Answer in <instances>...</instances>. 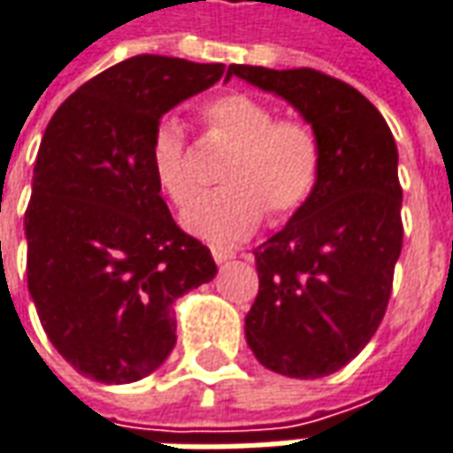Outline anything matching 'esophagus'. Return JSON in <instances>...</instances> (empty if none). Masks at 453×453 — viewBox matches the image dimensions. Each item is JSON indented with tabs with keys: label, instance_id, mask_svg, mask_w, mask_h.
Segmentation results:
<instances>
[{
	"label": "esophagus",
	"instance_id": "34e87169",
	"mask_svg": "<svg viewBox=\"0 0 453 453\" xmlns=\"http://www.w3.org/2000/svg\"><path fill=\"white\" fill-rule=\"evenodd\" d=\"M211 255H213V259H216L218 265H223V262H227L230 257H235V252L230 248H220V245H213L211 248Z\"/></svg>",
	"mask_w": 453,
	"mask_h": 453
}]
</instances>
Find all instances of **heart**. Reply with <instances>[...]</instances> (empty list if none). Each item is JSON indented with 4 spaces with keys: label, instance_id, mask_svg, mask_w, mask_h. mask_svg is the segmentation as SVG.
<instances>
[{
    "label": "heart",
    "instance_id": "1",
    "mask_svg": "<svg viewBox=\"0 0 453 453\" xmlns=\"http://www.w3.org/2000/svg\"><path fill=\"white\" fill-rule=\"evenodd\" d=\"M208 137L230 151L213 194L201 196L186 213L183 226L213 242H237L252 235L265 213L289 218L319 186L321 139L303 119H277L267 103L252 95L230 93L201 110ZM154 179L173 205H186L196 194L194 154L186 129L164 119L150 147Z\"/></svg>",
    "mask_w": 453,
    "mask_h": 453
}]
</instances>
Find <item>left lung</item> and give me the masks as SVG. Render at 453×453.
Segmentation results:
<instances>
[{
  "instance_id": "1",
  "label": "left lung",
  "mask_w": 453,
  "mask_h": 453,
  "mask_svg": "<svg viewBox=\"0 0 453 453\" xmlns=\"http://www.w3.org/2000/svg\"><path fill=\"white\" fill-rule=\"evenodd\" d=\"M284 97L321 139L314 196L255 250L259 292L245 338L265 368L324 378L378 331L403 250L397 147L378 107L353 85L314 68L230 65Z\"/></svg>"
}]
</instances>
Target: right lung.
<instances>
[{
    "mask_svg": "<svg viewBox=\"0 0 453 453\" xmlns=\"http://www.w3.org/2000/svg\"><path fill=\"white\" fill-rule=\"evenodd\" d=\"M223 63L132 56L50 117L28 201L27 280L53 348L85 378H147L176 346L173 302L216 277L161 198L150 147L164 112L218 83Z\"/></svg>",
    "mask_w": 453,
    "mask_h": 453,
    "instance_id": "obj_1",
    "label": "right lung"
}]
</instances>
